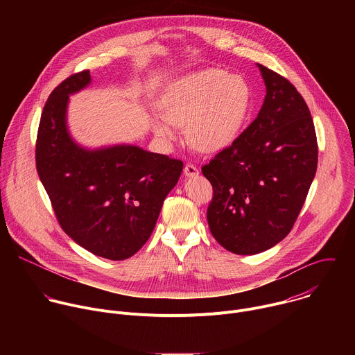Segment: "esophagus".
<instances>
[{
  "label": "esophagus",
  "instance_id": "34e87169",
  "mask_svg": "<svg viewBox=\"0 0 355 355\" xmlns=\"http://www.w3.org/2000/svg\"><path fill=\"white\" fill-rule=\"evenodd\" d=\"M184 174H185L187 177H195V175L199 174V170H198V167H196L195 164L187 163L185 167H184Z\"/></svg>",
  "mask_w": 355,
  "mask_h": 355
}]
</instances>
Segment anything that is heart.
I'll list each match as a JSON object with an SVG mask.
<instances>
[{
	"label": "heart",
	"mask_w": 355,
	"mask_h": 355,
	"mask_svg": "<svg viewBox=\"0 0 355 355\" xmlns=\"http://www.w3.org/2000/svg\"><path fill=\"white\" fill-rule=\"evenodd\" d=\"M247 83L219 69H205L178 77L166 88L160 107L163 116L153 118L156 135L174 140L187 125L188 140L202 151H218L239 135L247 116Z\"/></svg>",
	"instance_id": "obj_1"
}]
</instances>
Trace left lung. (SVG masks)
Instances as JSON below:
<instances>
[{"label": "left lung", "instance_id": "1", "mask_svg": "<svg viewBox=\"0 0 355 355\" xmlns=\"http://www.w3.org/2000/svg\"><path fill=\"white\" fill-rule=\"evenodd\" d=\"M267 94L257 118L204 167L214 188L207 218L212 236L251 256L293 227L318 168V140L305 99L278 73L257 64Z\"/></svg>", "mask_w": 355, "mask_h": 355}]
</instances>
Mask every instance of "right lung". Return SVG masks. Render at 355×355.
I'll use <instances>...</instances> for the list:
<instances>
[{"label":"right lung","mask_w":355,"mask_h":355,"mask_svg":"<svg viewBox=\"0 0 355 355\" xmlns=\"http://www.w3.org/2000/svg\"><path fill=\"white\" fill-rule=\"evenodd\" d=\"M91 83L88 70L47 98L37 129L36 168L62 229L98 257H132L148 240L182 162L118 144L88 150L70 136L69 95Z\"/></svg>","instance_id":"add662e5"}]
</instances>
